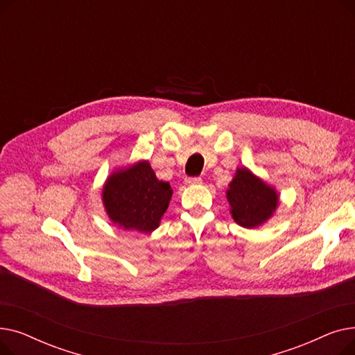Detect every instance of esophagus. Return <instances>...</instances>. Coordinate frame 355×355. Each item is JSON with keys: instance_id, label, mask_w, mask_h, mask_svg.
<instances>
[{"instance_id": "obj_1", "label": "esophagus", "mask_w": 355, "mask_h": 355, "mask_svg": "<svg viewBox=\"0 0 355 355\" xmlns=\"http://www.w3.org/2000/svg\"><path fill=\"white\" fill-rule=\"evenodd\" d=\"M201 182H202V180L200 177H189V178H185V184H189V185H198Z\"/></svg>"}]
</instances>
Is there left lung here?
I'll use <instances>...</instances> for the list:
<instances>
[{
	"label": "left lung",
	"instance_id": "8db88e82",
	"mask_svg": "<svg viewBox=\"0 0 355 355\" xmlns=\"http://www.w3.org/2000/svg\"><path fill=\"white\" fill-rule=\"evenodd\" d=\"M230 213L239 226L254 229L268 221L279 204L276 190L248 168H237L226 191Z\"/></svg>",
	"mask_w": 355,
	"mask_h": 355
}]
</instances>
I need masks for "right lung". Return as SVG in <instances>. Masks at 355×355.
I'll list each match as a JSON object with an SVG mask.
<instances>
[{
    "label": "right lung",
    "instance_id": "obj_1",
    "mask_svg": "<svg viewBox=\"0 0 355 355\" xmlns=\"http://www.w3.org/2000/svg\"><path fill=\"white\" fill-rule=\"evenodd\" d=\"M173 196L170 182L159 181L148 161L110 174L102 191L109 218L123 230L151 233L158 226Z\"/></svg>",
    "mask_w": 355,
    "mask_h": 355
}]
</instances>
